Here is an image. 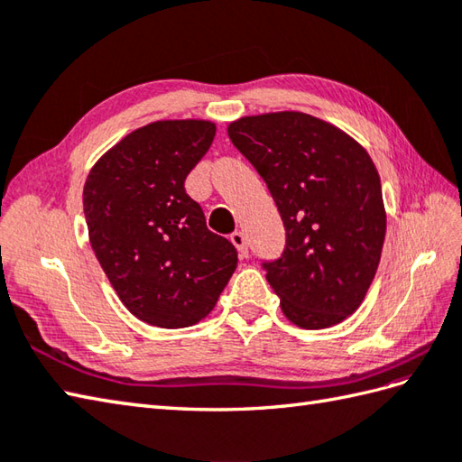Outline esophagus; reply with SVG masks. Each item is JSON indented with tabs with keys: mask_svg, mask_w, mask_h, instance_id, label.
I'll use <instances>...</instances> for the list:
<instances>
[{
	"mask_svg": "<svg viewBox=\"0 0 462 462\" xmlns=\"http://www.w3.org/2000/svg\"><path fill=\"white\" fill-rule=\"evenodd\" d=\"M230 240L234 246H236L240 258H248V244H246V236H244V232H234Z\"/></svg>",
	"mask_w": 462,
	"mask_h": 462,
	"instance_id": "obj_1",
	"label": "esophagus"
}]
</instances>
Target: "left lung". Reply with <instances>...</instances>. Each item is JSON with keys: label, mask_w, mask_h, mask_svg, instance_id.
Returning a JSON list of instances; mask_svg holds the SVG:
<instances>
[{"label": "left lung", "mask_w": 462, "mask_h": 462, "mask_svg": "<svg viewBox=\"0 0 462 462\" xmlns=\"http://www.w3.org/2000/svg\"><path fill=\"white\" fill-rule=\"evenodd\" d=\"M228 136L268 184L286 226L282 258L263 263L283 316L303 329L337 326L365 300L385 240L369 152L300 111L242 116Z\"/></svg>", "instance_id": "left-lung-1"}]
</instances>
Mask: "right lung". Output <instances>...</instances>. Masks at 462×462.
Here are the masks:
<instances>
[{
	"instance_id": "add662e5",
	"label": "right lung",
	"mask_w": 462,
	"mask_h": 462,
	"mask_svg": "<svg viewBox=\"0 0 462 462\" xmlns=\"http://www.w3.org/2000/svg\"><path fill=\"white\" fill-rule=\"evenodd\" d=\"M214 134L212 121H154L126 134L87 176L95 256L125 308L156 328L204 319L236 270V248L206 228L200 204L184 190Z\"/></svg>"
}]
</instances>
